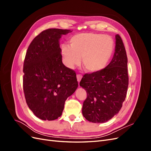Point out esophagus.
<instances>
[{
    "mask_svg": "<svg viewBox=\"0 0 151 151\" xmlns=\"http://www.w3.org/2000/svg\"><path fill=\"white\" fill-rule=\"evenodd\" d=\"M82 78H83V76H82V75H81V74H77V81H78L79 83L81 81Z\"/></svg>",
    "mask_w": 151,
    "mask_h": 151,
    "instance_id": "esophagus-1",
    "label": "esophagus"
}]
</instances>
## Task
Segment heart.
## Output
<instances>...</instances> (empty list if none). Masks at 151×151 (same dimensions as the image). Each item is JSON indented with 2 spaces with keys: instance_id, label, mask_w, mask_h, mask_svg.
Returning a JSON list of instances; mask_svg holds the SVG:
<instances>
[{
  "instance_id": "obj_1",
  "label": "heart",
  "mask_w": 151,
  "mask_h": 151,
  "mask_svg": "<svg viewBox=\"0 0 151 151\" xmlns=\"http://www.w3.org/2000/svg\"><path fill=\"white\" fill-rule=\"evenodd\" d=\"M70 46L62 45L61 53L65 65L73 68L82 63L90 73L98 72L108 65L115 49V43L109 36L99 33L77 34L69 40Z\"/></svg>"
}]
</instances>
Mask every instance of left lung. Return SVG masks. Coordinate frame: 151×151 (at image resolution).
<instances>
[{
    "label": "left lung",
    "mask_w": 151,
    "mask_h": 151,
    "mask_svg": "<svg viewBox=\"0 0 151 151\" xmlns=\"http://www.w3.org/2000/svg\"><path fill=\"white\" fill-rule=\"evenodd\" d=\"M115 38V53L111 62L101 71L86 74L80 82L87 93L83 115L93 123L111 119L119 112L126 98L129 86L127 56L120 35Z\"/></svg>",
    "instance_id": "left-lung-1"
}]
</instances>
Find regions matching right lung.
<instances>
[{
	"label": "right lung",
	"mask_w": 151,
	"mask_h": 151,
	"mask_svg": "<svg viewBox=\"0 0 151 151\" xmlns=\"http://www.w3.org/2000/svg\"><path fill=\"white\" fill-rule=\"evenodd\" d=\"M68 29H48L32 41L23 66V89L27 104L43 120L62 115L65 100L78 87L74 70L62 60L59 40Z\"/></svg>",
	"instance_id": "obj_1"
}]
</instances>
